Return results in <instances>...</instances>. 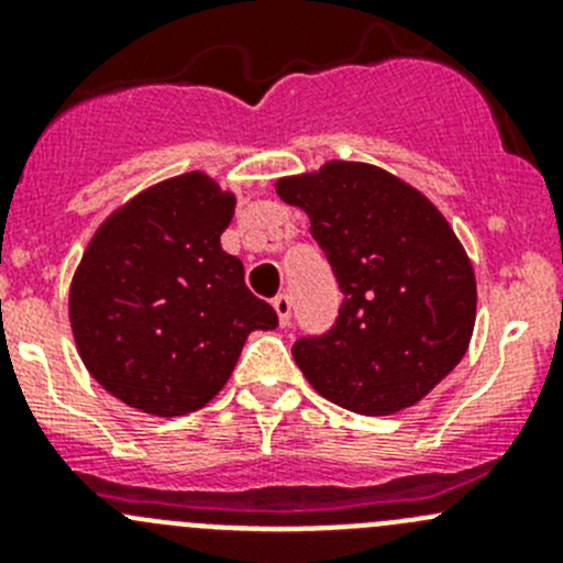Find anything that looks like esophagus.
<instances>
[{"label":"esophagus","mask_w":563,"mask_h":563,"mask_svg":"<svg viewBox=\"0 0 563 563\" xmlns=\"http://www.w3.org/2000/svg\"><path fill=\"white\" fill-rule=\"evenodd\" d=\"M272 308H275L280 327H288V321H291V299H288V294H280V297L272 299Z\"/></svg>","instance_id":"1"}]
</instances>
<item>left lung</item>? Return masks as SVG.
Wrapping results in <instances>:
<instances>
[{
	"instance_id": "8db88e82",
	"label": "left lung",
	"mask_w": 563,
	"mask_h": 563,
	"mask_svg": "<svg viewBox=\"0 0 563 563\" xmlns=\"http://www.w3.org/2000/svg\"><path fill=\"white\" fill-rule=\"evenodd\" d=\"M275 190L305 209L343 291L334 327L294 343L299 371L365 417L422 400L463 360L476 318L474 266L444 214L367 163L329 161Z\"/></svg>"
}]
</instances>
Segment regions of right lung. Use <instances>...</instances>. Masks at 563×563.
<instances>
[{"label":"right lung","instance_id":"obj_1","mask_svg":"<svg viewBox=\"0 0 563 563\" xmlns=\"http://www.w3.org/2000/svg\"><path fill=\"white\" fill-rule=\"evenodd\" d=\"M234 192L190 172L108 214L70 283V327L95 382L130 408L181 417L234 373L247 334L277 313L220 247Z\"/></svg>","mask_w":563,"mask_h":563}]
</instances>
